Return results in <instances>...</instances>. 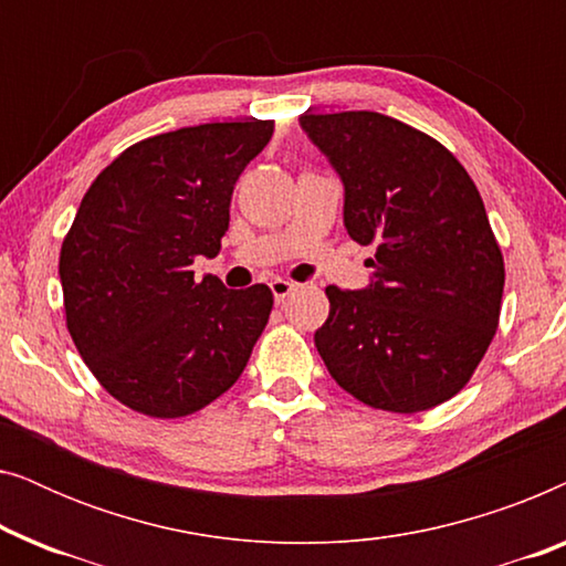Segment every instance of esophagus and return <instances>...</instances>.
Masks as SVG:
<instances>
[{
  "instance_id": "1",
  "label": "esophagus",
  "mask_w": 566,
  "mask_h": 566,
  "mask_svg": "<svg viewBox=\"0 0 566 566\" xmlns=\"http://www.w3.org/2000/svg\"><path fill=\"white\" fill-rule=\"evenodd\" d=\"M293 289H296V283H291V281H283V277H275V281L270 283V291H273V298L277 301V304H281L283 298H289Z\"/></svg>"
}]
</instances>
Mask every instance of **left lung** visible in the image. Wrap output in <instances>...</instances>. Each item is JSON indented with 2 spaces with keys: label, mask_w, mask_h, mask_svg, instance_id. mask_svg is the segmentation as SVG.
Returning <instances> with one entry per match:
<instances>
[{
  "label": "left lung",
  "mask_w": 566,
  "mask_h": 566,
  "mask_svg": "<svg viewBox=\"0 0 566 566\" xmlns=\"http://www.w3.org/2000/svg\"><path fill=\"white\" fill-rule=\"evenodd\" d=\"M345 185V229L376 244L368 289L327 285L314 345L363 405L424 412L455 397L500 322L505 262L461 161L407 123L370 111L301 115Z\"/></svg>",
  "instance_id": "left-lung-1"
}]
</instances>
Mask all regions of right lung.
Instances as JSON below:
<instances>
[{
  "instance_id": "1",
  "label": "right lung",
  "mask_w": 566,
  "mask_h": 566,
  "mask_svg": "<svg viewBox=\"0 0 566 566\" xmlns=\"http://www.w3.org/2000/svg\"><path fill=\"white\" fill-rule=\"evenodd\" d=\"M273 120L203 123L128 146L84 192L61 244L66 327L120 405L172 420L231 389L265 329L268 285L196 281L216 258L231 192Z\"/></svg>"
}]
</instances>
